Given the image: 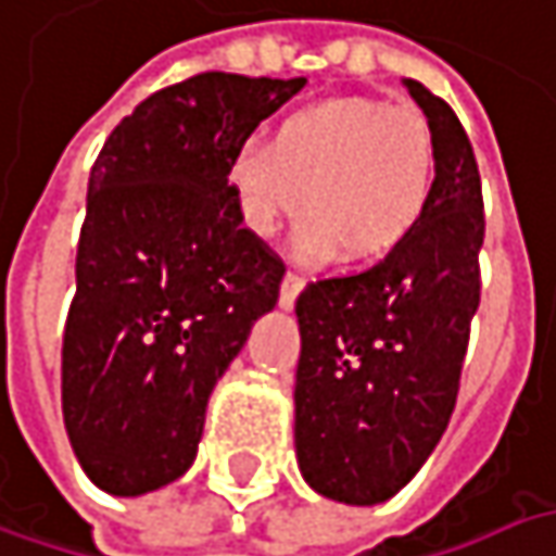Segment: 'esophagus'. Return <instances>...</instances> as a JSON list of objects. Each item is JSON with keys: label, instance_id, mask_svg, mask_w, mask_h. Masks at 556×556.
Wrapping results in <instances>:
<instances>
[{"label": "esophagus", "instance_id": "obj_1", "mask_svg": "<svg viewBox=\"0 0 556 556\" xmlns=\"http://www.w3.org/2000/svg\"><path fill=\"white\" fill-rule=\"evenodd\" d=\"M302 286H305V279L289 270V274L282 277V286H279V305H282V308H292L295 299H299V292H302Z\"/></svg>", "mask_w": 556, "mask_h": 556}]
</instances>
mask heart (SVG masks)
Instances as JSON below:
<instances>
[{
	"label": "heart",
	"mask_w": 556,
	"mask_h": 556,
	"mask_svg": "<svg viewBox=\"0 0 556 556\" xmlns=\"http://www.w3.org/2000/svg\"><path fill=\"white\" fill-rule=\"evenodd\" d=\"M438 138L415 106L345 97L282 115L267 141L239 144L226 181L254 236L308 207L302 251L365 261L400 248L425 219Z\"/></svg>",
	"instance_id": "1"
}]
</instances>
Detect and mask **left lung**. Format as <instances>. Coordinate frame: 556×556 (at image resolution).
I'll return each instance as SVG.
<instances>
[{"mask_svg": "<svg viewBox=\"0 0 556 556\" xmlns=\"http://www.w3.org/2000/svg\"><path fill=\"white\" fill-rule=\"evenodd\" d=\"M438 138L425 219L355 274L308 282L295 302V453L311 488L340 504H380L406 488L456 406L481 302V176L456 113L406 78Z\"/></svg>", "mask_w": 556, "mask_h": 556, "instance_id": "1", "label": "left lung"}]
</instances>
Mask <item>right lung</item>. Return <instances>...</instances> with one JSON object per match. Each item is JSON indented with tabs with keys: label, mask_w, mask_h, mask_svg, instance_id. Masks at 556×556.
<instances>
[{
	"label": "right lung",
	"mask_w": 556,
	"mask_h": 556,
	"mask_svg": "<svg viewBox=\"0 0 556 556\" xmlns=\"http://www.w3.org/2000/svg\"><path fill=\"white\" fill-rule=\"evenodd\" d=\"M302 87L191 75L125 115L90 169L62 415L81 469L110 494L188 472L213 383L277 305L286 264L242 226L226 166Z\"/></svg>",
	"instance_id": "1"
}]
</instances>
